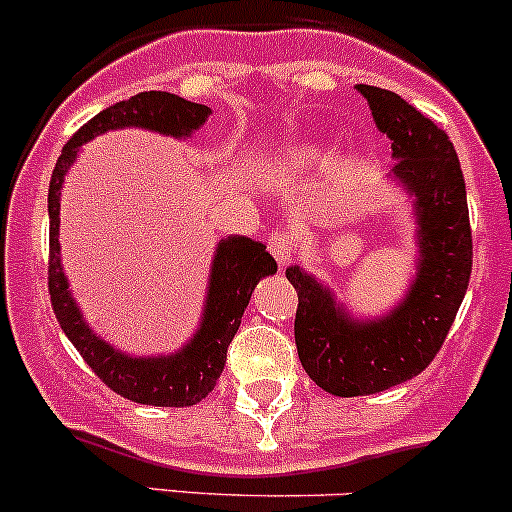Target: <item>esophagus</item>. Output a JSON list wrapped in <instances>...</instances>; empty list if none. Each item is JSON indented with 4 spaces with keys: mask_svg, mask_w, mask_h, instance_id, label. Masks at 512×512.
I'll list each match as a JSON object with an SVG mask.
<instances>
[{
    "mask_svg": "<svg viewBox=\"0 0 512 512\" xmlns=\"http://www.w3.org/2000/svg\"><path fill=\"white\" fill-rule=\"evenodd\" d=\"M295 249H298V239L295 234L286 229H276L268 234V251H271L273 258H276L281 266H286L288 261L295 256Z\"/></svg>",
    "mask_w": 512,
    "mask_h": 512,
    "instance_id": "1",
    "label": "esophagus"
}]
</instances>
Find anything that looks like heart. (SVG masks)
<instances>
[{"label": "heart", "mask_w": 512, "mask_h": 512, "mask_svg": "<svg viewBox=\"0 0 512 512\" xmlns=\"http://www.w3.org/2000/svg\"><path fill=\"white\" fill-rule=\"evenodd\" d=\"M308 152H300V155H295V157H291V162H293V165H303V162L305 160H308Z\"/></svg>", "instance_id": "1"}]
</instances>
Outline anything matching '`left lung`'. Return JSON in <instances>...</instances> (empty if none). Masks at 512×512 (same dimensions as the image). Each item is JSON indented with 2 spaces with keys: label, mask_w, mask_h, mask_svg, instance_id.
I'll use <instances>...</instances> for the list:
<instances>
[{
  "label": "left lung",
  "mask_w": 512,
  "mask_h": 512,
  "mask_svg": "<svg viewBox=\"0 0 512 512\" xmlns=\"http://www.w3.org/2000/svg\"><path fill=\"white\" fill-rule=\"evenodd\" d=\"M374 125L392 140L394 175L416 194L419 276L389 318L352 323L323 286L300 268L286 278L298 293L295 347L318 387L337 397H362L412 379L444 345L473 266L466 182L449 135L397 93L357 86Z\"/></svg>",
  "instance_id": "obj_1"
}]
</instances>
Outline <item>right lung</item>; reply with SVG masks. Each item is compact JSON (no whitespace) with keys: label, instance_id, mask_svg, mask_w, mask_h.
I'll use <instances>...</instances> for the list:
<instances>
[{"label":"right lung","instance_id":"obj_1","mask_svg":"<svg viewBox=\"0 0 512 512\" xmlns=\"http://www.w3.org/2000/svg\"><path fill=\"white\" fill-rule=\"evenodd\" d=\"M212 110L202 103H192L165 91H145L138 96L120 100L110 108L100 110L86 125L76 130L71 140L63 145L59 162L54 167L49 184V295L56 320L68 340L76 345L83 360L88 362L100 382L108 384L115 394L133 399L138 404L152 407H192L202 402L214 387L226 365V350L239 330L244 310L249 305L254 286L268 273H276L278 266L266 246L246 236L221 241L214 258L212 283H209L207 315L197 337L172 357H147L135 360L123 352L113 350L98 340L83 323L81 313L68 295V283L61 271L59 258V207L61 184L68 165L76 157L78 147L93 135L105 130L140 125L167 135H192L207 120Z\"/></svg>","mask_w":512,"mask_h":512}]
</instances>
